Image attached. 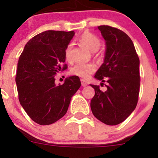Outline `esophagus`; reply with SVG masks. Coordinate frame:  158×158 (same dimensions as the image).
I'll use <instances>...</instances> for the list:
<instances>
[{
    "label": "esophagus",
    "instance_id": "obj_1",
    "mask_svg": "<svg viewBox=\"0 0 158 158\" xmlns=\"http://www.w3.org/2000/svg\"><path fill=\"white\" fill-rule=\"evenodd\" d=\"M81 85H82L83 87H85V86H87V85H88V83L87 82V81H85V79H81Z\"/></svg>",
    "mask_w": 158,
    "mask_h": 158
}]
</instances>
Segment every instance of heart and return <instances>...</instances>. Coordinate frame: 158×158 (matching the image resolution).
Wrapping results in <instances>:
<instances>
[{
	"label": "heart",
	"instance_id": "1",
	"mask_svg": "<svg viewBox=\"0 0 158 158\" xmlns=\"http://www.w3.org/2000/svg\"><path fill=\"white\" fill-rule=\"evenodd\" d=\"M79 41L81 44L86 47L91 52L97 51L101 44L99 38L89 32H85L84 33L81 34ZM72 49H73V44L69 43L65 49V58L68 61H72L73 60ZM96 70H97V66L94 63H77L72 68L71 73L79 77L87 79L90 77V74L95 72Z\"/></svg>",
	"mask_w": 158,
	"mask_h": 158
}]
</instances>
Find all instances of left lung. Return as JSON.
<instances>
[{
  "label": "left lung",
  "mask_w": 158,
  "mask_h": 158,
  "mask_svg": "<svg viewBox=\"0 0 158 158\" xmlns=\"http://www.w3.org/2000/svg\"><path fill=\"white\" fill-rule=\"evenodd\" d=\"M106 41L104 62L94 77L106 85H90L95 95L90 108L96 118L108 126L123 123L137 106L139 91V59L129 36L119 29L107 25L98 27Z\"/></svg>",
  "instance_id": "left-lung-1"
}]
</instances>
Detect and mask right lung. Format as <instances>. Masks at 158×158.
I'll list each match as a JSON object with an SVG mask.
<instances>
[{"instance_id":"1","label":"right lung","mask_w":158,"mask_h":158,"mask_svg":"<svg viewBox=\"0 0 158 158\" xmlns=\"http://www.w3.org/2000/svg\"><path fill=\"white\" fill-rule=\"evenodd\" d=\"M73 31L48 30L34 36L25 45L16 72L19 99L29 117L39 125L56 123L67 113L70 99L81 86L77 76L55 84V76L67 69L65 49Z\"/></svg>"}]
</instances>
